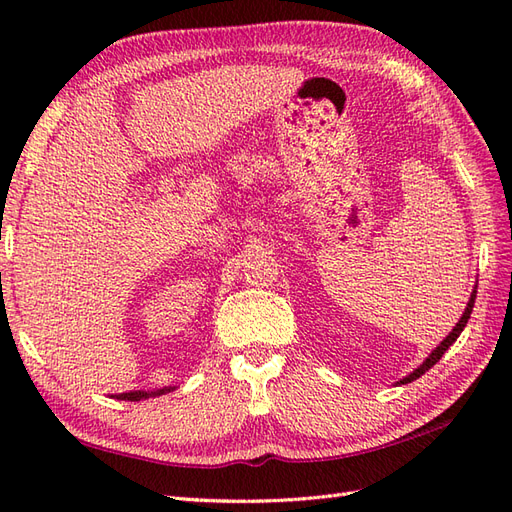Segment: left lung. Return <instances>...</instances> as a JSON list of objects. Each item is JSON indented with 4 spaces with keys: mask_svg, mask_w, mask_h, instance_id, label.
<instances>
[{
    "mask_svg": "<svg viewBox=\"0 0 512 512\" xmlns=\"http://www.w3.org/2000/svg\"><path fill=\"white\" fill-rule=\"evenodd\" d=\"M474 299H476V290H472V294H470V301H468V307H466V312H463V316H461V320L457 322V327L451 331V333H448L446 335V339H442V342H440V346L436 348V350H433L429 356H427V359L423 361V365L421 367H418V369H414L412 371V374L410 376H406L404 380H399L401 384H408V382H412V380H416V378H421L423 374H425V371L427 369H431L433 365H436L440 359H442V354L448 350V348H451L455 342H457V337L461 335V331H463V327H466V324H468V318H470V314H472V307H474Z\"/></svg>",
    "mask_w": 512,
    "mask_h": 512,
    "instance_id": "left-lung-1",
    "label": "left lung"
}]
</instances>
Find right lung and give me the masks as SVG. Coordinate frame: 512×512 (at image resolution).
I'll return each instance as SVG.
<instances>
[{"instance_id":"1","label":"right lung","mask_w":512,"mask_h":512,"mask_svg":"<svg viewBox=\"0 0 512 512\" xmlns=\"http://www.w3.org/2000/svg\"><path fill=\"white\" fill-rule=\"evenodd\" d=\"M170 389H160V391H151V393H147V391H130V393H121V395H117V399H126V401H141V399H147V397H156V395H164V393H168Z\"/></svg>"}]
</instances>
